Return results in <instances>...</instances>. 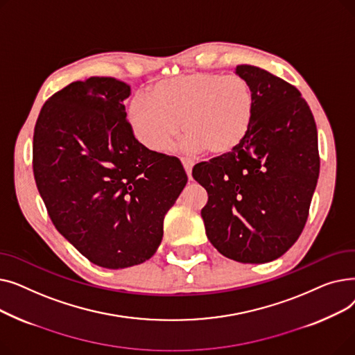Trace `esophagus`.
I'll use <instances>...</instances> for the list:
<instances>
[{
  "label": "esophagus",
  "instance_id": "esophagus-1",
  "mask_svg": "<svg viewBox=\"0 0 355 355\" xmlns=\"http://www.w3.org/2000/svg\"><path fill=\"white\" fill-rule=\"evenodd\" d=\"M181 162H182V165H184L185 173H187L189 178L191 180V170H193V166H194V161L190 159V158H181Z\"/></svg>",
  "mask_w": 355,
  "mask_h": 355
}]
</instances>
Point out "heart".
Here are the masks:
<instances>
[{
    "label": "heart",
    "instance_id": "1",
    "mask_svg": "<svg viewBox=\"0 0 355 355\" xmlns=\"http://www.w3.org/2000/svg\"><path fill=\"white\" fill-rule=\"evenodd\" d=\"M256 114L250 85L239 76L193 71L155 83L151 98L138 96L129 106L137 138L164 153L180 134L185 146L211 155L233 153L249 137Z\"/></svg>",
    "mask_w": 355,
    "mask_h": 355
}]
</instances>
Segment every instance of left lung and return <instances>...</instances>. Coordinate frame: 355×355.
<instances>
[{"label": "left lung", "instance_id": "8db88e82", "mask_svg": "<svg viewBox=\"0 0 355 355\" xmlns=\"http://www.w3.org/2000/svg\"><path fill=\"white\" fill-rule=\"evenodd\" d=\"M236 73L256 103L249 137L233 153L193 168L206 189L201 210L211 245L240 263L281 257L301 236L320 175L318 132L301 92L249 64Z\"/></svg>", "mask_w": 355, "mask_h": 355}]
</instances>
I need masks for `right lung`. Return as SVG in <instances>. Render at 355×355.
I'll use <instances>...</instances> for the list:
<instances>
[{"instance_id": "add662e5", "label": "right lung", "mask_w": 355, "mask_h": 355, "mask_svg": "<svg viewBox=\"0 0 355 355\" xmlns=\"http://www.w3.org/2000/svg\"><path fill=\"white\" fill-rule=\"evenodd\" d=\"M129 95L114 78L73 82L43 105L33 137L34 180L54 227L107 269L157 252L164 217L187 184L178 158L135 138Z\"/></svg>"}]
</instances>
